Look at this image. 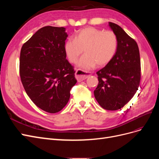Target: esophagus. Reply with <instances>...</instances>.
Wrapping results in <instances>:
<instances>
[{
    "instance_id": "34e87169",
    "label": "esophagus",
    "mask_w": 159,
    "mask_h": 159,
    "mask_svg": "<svg viewBox=\"0 0 159 159\" xmlns=\"http://www.w3.org/2000/svg\"><path fill=\"white\" fill-rule=\"evenodd\" d=\"M89 76H90V74L88 72H85L81 70H77L75 71V78L79 82L87 79Z\"/></svg>"
}]
</instances>
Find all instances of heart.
Wrapping results in <instances>:
<instances>
[{"label": "heart", "mask_w": 159, "mask_h": 159, "mask_svg": "<svg viewBox=\"0 0 159 159\" xmlns=\"http://www.w3.org/2000/svg\"><path fill=\"white\" fill-rule=\"evenodd\" d=\"M117 48V37L113 31L88 27L79 30L74 39L70 38L66 42L64 51L70 62L75 64L84 50L85 54L78 65L86 71L96 65L102 67L108 64L116 54Z\"/></svg>", "instance_id": "b5f03b06"}]
</instances>
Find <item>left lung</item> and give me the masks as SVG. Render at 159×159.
<instances>
[{"mask_svg": "<svg viewBox=\"0 0 159 159\" xmlns=\"http://www.w3.org/2000/svg\"><path fill=\"white\" fill-rule=\"evenodd\" d=\"M116 34L118 48L113 60L97 72L99 83L94 96L100 106L115 111L124 107L138 90L141 60L137 42L121 27L109 22Z\"/></svg>", "mask_w": 159, "mask_h": 159, "instance_id": "8db88e82", "label": "left lung"}]
</instances>
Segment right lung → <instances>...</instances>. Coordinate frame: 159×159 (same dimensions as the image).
Listing matches in <instances>:
<instances>
[{
	"mask_svg": "<svg viewBox=\"0 0 159 159\" xmlns=\"http://www.w3.org/2000/svg\"><path fill=\"white\" fill-rule=\"evenodd\" d=\"M64 27L44 26L23 44L20 75L28 97L46 112H59L68 103L76 84L74 67L66 60Z\"/></svg>",
	"mask_w": 159,
	"mask_h": 159,
	"instance_id": "1",
	"label": "right lung"
}]
</instances>
